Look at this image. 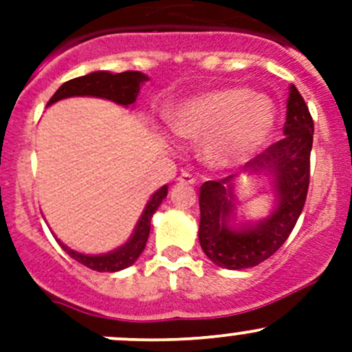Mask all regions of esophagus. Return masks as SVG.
<instances>
[{"mask_svg":"<svg viewBox=\"0 0 352 352\" xmlns=\"http://www.w3.org/2000/svg\"><path fill=\"white\" fill-rule=\"evenodd\" d=\"M177 182H179V184H186V186H194V184H196V179H194V177L190 175V173H182V175H180L179 179H177Z\"/></svg>","mask_w":352,"mask_h":352,"instance_id":"esophagus-1","label":"esophagus"}]
</instances>
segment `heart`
Returning <instances> with one entry per match:
<instances>
[{
    "mask_svg": "<svg viewBox=\"0 0 352 352\" xmlns=\"http://www.w3.org/2000/svg\"><path fill=\"white\" fill-rule=\"evenodd\" d=\"M173 133L202 141V158L214 168L248 162L267 144L278 126V107L264 94L245 87L202 91L170 110Z\"/></svg>",
    "mask_w": 352,
    "mask_h": 352,
    "instance_id": "1",
    "label": "heart"
}]
</instances>
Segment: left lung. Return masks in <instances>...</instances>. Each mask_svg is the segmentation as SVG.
<instances>
[{"mask_svg":"<svg viewBox=\"0 0 352 352\" xmlns=\"http://www.w3.org/2000/svg\"><path fill=\"white\" fill-rule=\"evenodd\" d=\"M314 120L294 85L286 104L285 138L243 166L248 177L267 179L272 206L264 218L247 219L233 175L202 184L199 243L218 267L240 271L271 257L293 232L307 201Z\"/></svg>","mask_w":352,"mask_h":352,"instance_id":"left-lung-1","label":"left lung"}]
</instances>
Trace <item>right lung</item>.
Segmentation results:
<instances>
[{
	"mask_svg": "<svg viewBox=\"0 0 352 352\" xmlns=\"http://www.w3.org/2000/svg\"><path fill=\"white\" fill-rule=\"evenodd\" d=\"M150 78L141 71H126V73H110V71H91V73L85 74V76L74 78V80L66 81L58 88L52 98L49 100V105L56 104L59 100L71 97H95V98H105V100L113 102L122 107H134L140 95L141 87H143ZM168 194V186L160 187L158 190L148 199L146 206H144L143 212H141L140 219H138L136 226H134L133 233L127 239L126 243L119 245L113 250L105 252V254H83V252L73 250L63 243L58 236V243L61 245L63 250L66 252L69 257L78 261L80 264L87 265V267L94 269L97 272H117L122 269L129 267L134 262L140 258L143 254L144 247H146L148 236H150L151 228V218L163 202V199Z\"/></svg>",
	"mask_w": 352,
	"mask_h": 352,
	"instance_id": "obj_1",
	"label": "right lung"
}]
</instances>
